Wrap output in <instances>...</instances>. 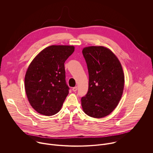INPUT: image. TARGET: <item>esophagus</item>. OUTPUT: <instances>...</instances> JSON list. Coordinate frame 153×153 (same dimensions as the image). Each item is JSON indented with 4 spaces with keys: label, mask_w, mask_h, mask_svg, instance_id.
Listing matches in <instances>:
<instances>
[{
    "label": "esophagus",
    "mask_w": 153,
    "mask_h": 153,
    "mask_svg": "<svg viewBox=\"0 0 153 153\" xmlns=\"http://www.w3.org/2000/svg\"><path fill=\"white\" fill-rule=\"evenodd\" d=\"M72 90L74 91V92H76L77 90V86H75V87H73Z\"/></svg>",
    "instance_id": "34e87169"
}]
</instances>
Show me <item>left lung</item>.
Masks as SVG:
<instances>
[{
    "label": "left lung",
    "instance_id": "obj_1",
    "mask_svg": "<svg viewBox=\"0 0 153 153\" xmlns=\"http://www.w3.org/2000/svg\"><path fill=\"white\" fill-rule=\"evenodd\" d=\"M89 74L88 90L81 99L86 114L102 118L117 106L124 88V74L115 54L104 47H88L82 50Z\"/></svg>",
    "mask_w": 153,
    "mask_h": 153
}]
</instances>
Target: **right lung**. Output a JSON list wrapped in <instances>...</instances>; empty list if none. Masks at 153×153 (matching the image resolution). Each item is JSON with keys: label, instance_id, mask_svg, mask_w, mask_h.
I'll use <instances>...</instances> for the list:
<instances>
[{"label": "right lung", "instance_id": "1", "mask_svg": "<svg viewBox=\"0 0 153 153\" xmlns=\"http://www.w3.org/2000/svg\"><path fill=\"white\" fill-rule=\"evenodd\" d=\"M74 51L73 46L51 45L40 52L31 62L25 77L26 94L39 113H57L69 93L64 63Z\"/></svg>", "mask_w": 153, "mask_h": 153}]
</instances>
